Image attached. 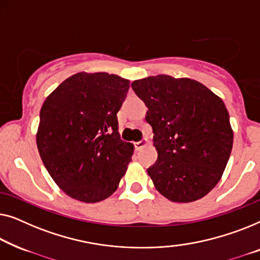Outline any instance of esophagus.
I'll list each match as a JSON object with an SVG mask.
<instances>
[{
    "instance_id": "34e87169",
    "label": "esophagus",
    "mask_w": 260,
    "mask_h": 260,
    "mask_svg": "<svg viewBox=\"0 0 260 260\" xmlns=\"http://www.w3.org/2000/svg\"><path fill=\"white\" fill-rule=\"evenodd\" d=\"M147 144H148L147 139H144V140H141V141L134 142V147H135V149H137V151H140V149H141L142 147H145V146L147 145Z\"/></svg>"
}]
</instances>
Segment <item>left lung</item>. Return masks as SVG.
Returning <instances> with one entry per match:
<instances>
[{
    "instance_id": "1",
    "label": "left lung",
    "mask_w": 260,
    "mask_h": 260,
    "mask_svg": "<svg viewBox=\"0 0 260 260\" xmlns=\"http://www.w3.org/2000/svg\"><path fill=\"white\" fill-rule=\"evenodd\" d=\"M132 88L148 108L158 160L147 168L155 188L175 203L203 198L229 161L233 132L224 102L191 79L156 75Z\"/></svg>"
}]
</instances>
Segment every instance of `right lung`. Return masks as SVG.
<instances>
[{"mask_svg": "<svg viewBox=\"0 0 260 260\" xmlns=\"http://www.w3.org/2000/svg\"><path fill=\"white\" fill-rule=\"evenodd\" d=\"M128 88V80L118 75L78 73L43 102L39 153L53 180L72 198L101 202L125 175L134 147L120 138L116 113Z\"/></svg>", "mask_w": 260, "mask_h": 260, "instance_id": "obj_1", "label": "right lung"}]
</instances>
